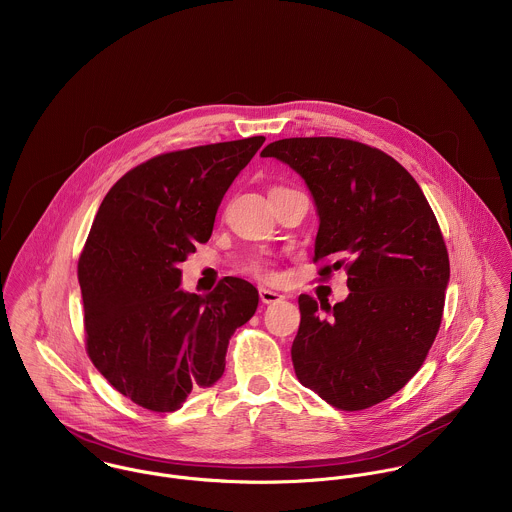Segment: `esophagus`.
Listing matches in <instances>:
<instances>
[{
    "instance_id": "esophagus-1",
    "label": "esophagus",
    "mask_w": 512,
    "mask_h": 512,
    "mask_svg": "<svg viewBox=\"0 0 512 512\" xmlns=\"http://www.w3.org/2000/svg\"><path fill=\"white\" fill-rule=\"evenodd\" d=\"M260 301L262 303H278L284 299V295L278 292H272V290H266V288H260Z\"/></svg>"
}]
</instances>
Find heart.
Instances as JSON below:
<instances>
[{
  "mask_svg": "<svg viewBox=\"0 0 512 512\" xmlns=\"http://www.w3.org/2000/svg\"><path fill=\"white\" fill-rule=\"evenodd\" d=\"M238 270L242 274H248L256 280H272L274 278V268H272V262L262 256V254H250L246 256L244 260H240L238 264Z\"/></svg>",
  "mask_w": 512,
  "mask_h": 512,
  "instance_id": "obj_1",
  "label": "heart"
}]
</instances>
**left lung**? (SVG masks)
<instances>
[{
    "instance_id": "1",
    "label": "left lung",
    "mask_w": 512,
    "mask_h": 512,
    "mask_svg": "<svg viewBox=\"0 0 512 512\" xmlns=\"http://www.w3.org/2000/svg\"><path fill=\"white\" fill-rule=\"evenodd\" d=\"M262 157L288 163L313 195L319 276L339 268L349 276L351 293L333 307L299 295L295 374L339 410L370 408L420 370L436 341L449 282L436 215L416 179L376 147L288 138Z\"/></svg>"
}]
</instances>
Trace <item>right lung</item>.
Listing matches in <instances>:
<instances>
[{
  "instance_id": "obj_1",
  "label": "right lung",
  "mask_w": 512,
  "mask_h": 512,
  "mask_svg": "<svg viewBox=\"0 0 512 512\" xmlns=\"http://www.w3.org/2000/svg\"><path fill=\"white\" fill-rule=\"evenodd\" d=\"M264 136L155 155L104 197L78 260L86 353L126 398L175 412L224 372L256 288L226 276L207 295L179 290L177 268L211 238L220 201Z\"/></svg>"
}]
</instances>
